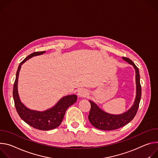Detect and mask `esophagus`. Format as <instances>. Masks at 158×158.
<instances>
[{"instance_id":"esophagus-1","label":"esophagus","mask_w":158,"mask_h":158,"mask_svg":"<svg viewBox=\"0 0 158 158\" xmlns=\"http://www.w3.org/2000/svg\"><path fill=\"white\" fill-rule=\"evenodd\" d=\"M88 95V92L85 89H81L78 92V96L80 97H86Z\"/></svg>"}]
</instances>
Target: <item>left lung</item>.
<instances>
[{
    "instance_id": "8db88e82",
    "label": "left lung",
    "mask_w": 158,
    "mask_h": 158,
    "mask_svg": "<svg viewBox=\"0 0 158 158\" xmlns=\"http://www.w3.org/2000/svg\"><path fill=\"white\" fill-rule=\"evenodd\" d=\"M125 61L132 64L135 70L136 81V97L132 107L126 112L120 115H112L105 112L101 110L97 105L89 101L91 108L89 115V120L95 128L103 131H112L117 129L127 124L136 115L140 100L141 98V86L140 83V75L139 68L134 62L128 58H122Z\"/></svg>"
}]
</instances>
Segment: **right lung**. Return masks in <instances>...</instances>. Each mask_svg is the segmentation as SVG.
<instances>
[{
	"label": "right lung",
	"mask_w": 158,
	"mask_h": 158,
	"mask_svg": "<svg viewBox=\"0 0 158 158\" xmlns=\"http://www.w3.org/2000/svg\"><path fill=\"white\" fill-rule=\"evenodd\" d=\"M45 51H38L27 56L19 65L13 87V98L16 110L19 117L30 126L41 131L51 130L58 127L61 123L67 109L76 102V95H68L61 98L55 106L44 112L35 111L26 107L20 101L17 92V81L21 65L29 58L43 54Z\"/></svg>",
	"instance_id": "right-lung-1"
}]
</instances>
